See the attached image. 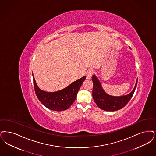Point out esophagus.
Returning <instances> with one entry per match:
<instances>
[{"label":"esophagus","instance_id":"1","mask_svg":"<svg viewBox=\"0 0 156 156\" xmlns=\"http://www.w3.org/2000/svg\"><path fill=\"white\" fill-rule=\"evenodd\" d=\"M92 75H93V71L91 70V69L88 71L87 74V80L91 79Z\"/></svg>","mask_w":156,"mask_h":156}]
</instances>
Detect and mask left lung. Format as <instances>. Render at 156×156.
<instances>
[{
  "mask_svg": "<svg viewBox=\"0 0 156 156\" xmlns=\"http://www.w3.org/2000/svg\"><path fill=\"white\" fill-rule=\"evenodd\" d=\"M92 81L94 83L92 96L94 101L100 109L106 112H115L124 107L131 100L137 85V79L133 89L129 94L115 96L107 94L103 89L100 81L95 75H93Z\"/></svg>",
  "mask_w": 156,
  "mask_h": 156,
  "instance_id": "8db88e82",
  "label": "left lung"
}]
</instances>
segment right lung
I'll list each match as a JSON object with an SVG mask.
<instances>
[{"label": "right lung", "instance_id": "1", "mask_svg": "<svg viewBox=\"0 0 156 156\" xmlns=\"http://www.w3.org/2000/svg\"><path fill=\"white\" fill-rule=\"evenodd\" d=\"M32 76L37 99L46 108L56 112H61L69 108L76 99L77 93L86 79V76H84L60 90L50 92L41 90L36 83L33 73Z\"/></svg>", "mask_w": 156, "mask_h": 156}]
</instances>
